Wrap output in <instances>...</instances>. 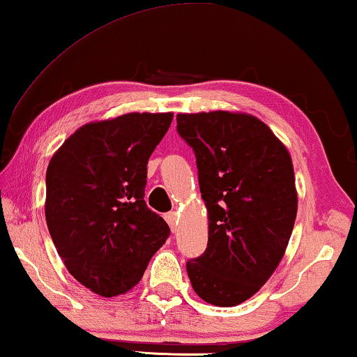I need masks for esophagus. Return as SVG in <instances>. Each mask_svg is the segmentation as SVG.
Returning <instances> with one entry per match:
<instances>
[{
    "instance_id": "esophagus-1",
    "label": "esophagus",
    "mask_w": 357,
    "mask_h": 357,
    "mask_svg": "<svg viewBox=\"0 0 357 357\" xmlns=\"http://www.w3.org/2000/svg\"><path fill=\"white\" fill-rule=\"evenodd\" d=\"M165 221L169 222L170 229H172V232L177 231V224H178V213L177 211H170L165 214Z\"/></svg>"
}]
</instances>
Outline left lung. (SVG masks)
Returning a JSON list of instances; mask_svg holds the SVG:
<instances>
[{
    "label": "left lung",
    "mask_w": 357,
    "mask_h": 357,
    "mask_svg": "<svg viewBox=\"0 0 357 357\" xmlns=\"http://www.w3.org/2000/svg\"><path fill=\"white\" fill-rule=\"evenodd\" d=\"M177 130L197 155L208 211V247L187 263L197 294L234 307L250 299L284 257L297 214L289 151L243 112L178 114Z\"/></svg>",
    "instance_id": "obj_1"
}]
</instances>
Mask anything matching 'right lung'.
Segmentation results:
<instances>
[{
  "label": "right lung",
  "instance_id": "1",
  "mask_svg": "<svg viewBox=\"0 0 357 357\" xmlns=\"http://www.w3.org/2000/svg\"><path fill=\"white\" fill-rule=\"evenodd\" d=\"M174 114L131 112L77 128L47 167L45 218L76 281L102 297L126 294L170 229L146 206L148 160Z\"/></svg>",
  "mask_w": 357,
  "mask_h": 357
}]
</instances>
